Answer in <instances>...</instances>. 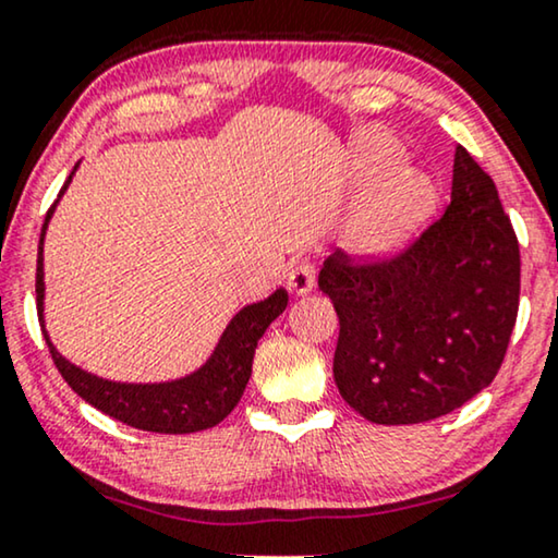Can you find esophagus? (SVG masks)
I'll return each mask as SVG.
<instances>
[{
    "label": "esophagus",
    "mask_w": 558,
    "mask_h": 558,
    "mask_svg": "<svg viewBox=\"0 0 558 558\" xmlns=\"http://www.w3.org/2000/svg\"><path fill=\"white\" fill-rule=\"evenodd\" d=\"M287 287L292 294H307L315 287V266L310 262L294 264L292 269L287 271Z\"/></svg>",
    "instance_id": "obj_1"
}]
</instances>
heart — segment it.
<instances>
[{"label":"heart","mask_w":558,"mask_h":558,"mask_svg":"<svg viewBox=\"0 0 558 558\" xmlns=\"http://www.w3.org/2000/svg\"><path fill=\"white\" fill-rule=\"evenodd\" d=\"M396 144L384 134H365L355 147L357 170L376 178L391 167ZM434 205V187L414 167H393L368 195L348 226V243L357 254L388 256L399 251L424 223Z\"/></svg>","instance_id":"b5f03b06"}]
</instances>
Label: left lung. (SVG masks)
<instances>
[{"label": "left lung", "instance_id": "left-lung-1", "mask_svg": "<svg viewBox=\"0 0 558 558\" xmlns=\"http://www.w3.org/2000/svg\"><path fill=\"white\" fill-rule=\"evenodd\" d=\"M319 289L340 319L332 376L373 424H418L493 384L521 296V251L498 187L464 147L452 201L407 248L386 258L335 251Z\"/></svg>", "mask_w": 558, "mask_h": 558}]
</instances>
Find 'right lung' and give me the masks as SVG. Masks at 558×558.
Wrapping results in <instances>:
<instances>
[{
  "instance_id": "1",
  "label": "right lung",
  "mask_w": 558,
  "mask_h": 558,
  "mask_svg": "<svg viewBox=\"0 0 558 558\" xmlns=\"http://www.w3.org/2000/svg\"><path fill=\"white\" fill-rule=\"evenodd\" d=\"M73 178V172H71ZM65 180L63 190L68 187ZM60 190V195H63ZM56 208V205H52ZM52 208L48 210L40 233V248H37V277H35V292H37V317L43 323V296H45V281H43V235L48 228V220L52 216ZM289 296L284 289H277L264 302L248 304L239 315L231 319L226 327L223 338H220L218 348L213 350L210 361L203 365L201 371L190 373L185 378L167 380V384H113V380H104L90 373L75 368L68 363L63 355L52 348V342L45 332V342L52 355V363L65 378V384L96 407L104 414L117 418V422L134 426V429L157 432V434H190L210 429L223 422V418L235 409L241 401L243 388H246L251 378V363H254V353L258 340L266 332L274 319L287 310Z\"/></svg>"
}]
</instances>
